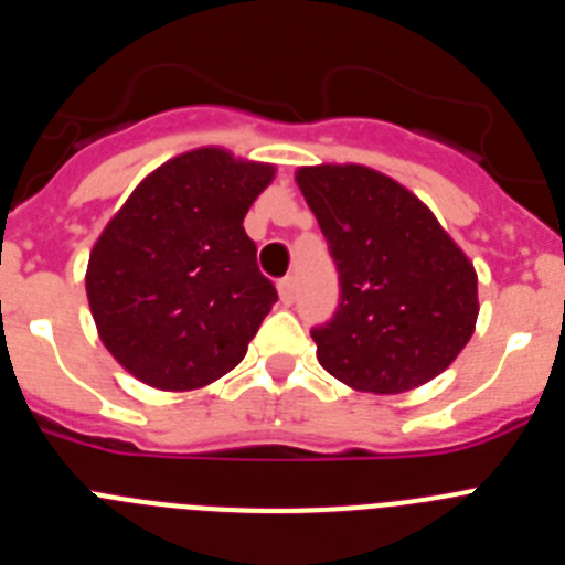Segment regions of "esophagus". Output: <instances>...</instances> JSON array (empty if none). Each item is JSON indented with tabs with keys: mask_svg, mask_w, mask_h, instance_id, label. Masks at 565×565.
<instances>
[{
	"mask_svg": "<svg viewBox=\"0 0 565 565\" xmlns=\"http://www.w3.org/2000/svg\"><path fill=\"white\" fill-rule=\"evenodd\" d=\"M277 291H279V299H282L286 306H291L294 294H297V282H294V277H282V279H279Z\"/></svg>",
	"mask_w": 565,
	"mask_h": 565,
	"instance_id": "34e87169",
	"label": "esophagus"
}]
</instances>
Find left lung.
<instances>
[{
  "label": "left lung",
  "mask_w": 565,
  "mask_h": 565,
  "mask_svg": "<svg viewBox=\"0 0 565 565\" xmlns=\"http://www.w3.org/2000/svg\"><path fill=\"white\" fill-rule=\"evenodd\" d=\"M339 271V308L311 331L317 359L353 391L404 393L447 371L478 319V277L436 214L359 163L302 167Z\"/></svg>",
  "instance_id": "left-lung-1"
}]
</instances>
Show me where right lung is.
<instances>
[{"label": "right lung", "instance_id": "obj_1", "mask_svg": "<svg viewBox=\"0 0 565 565\" xmlns=\"http://www.w3.org/2000/svg\"><path fill=\"white\" fill-rule=\"evenodd\" d=\"M271 163L203 147L138 183L89 252L87 299L98 337L158 391H194L243 362L277 302L243 228Z\"/></svg>", "mask_w": 565, "mask_h": 565}]
</instances>
